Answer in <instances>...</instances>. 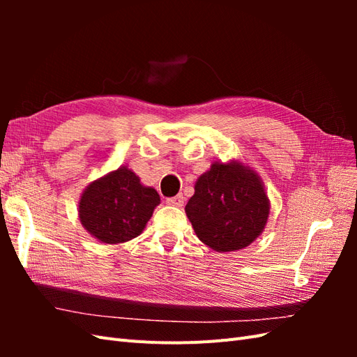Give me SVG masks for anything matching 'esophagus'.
Instances as JSON below:
<instances>
[{"mask_svg": "<svg viewBox=\"0 0 357 357\" xmlns=\"http://www.w3.org/2000/svg\"><path fill=\"white\" fill-rule=\"evenodd\" d=\"M167 204H169V205H176V207H181V205L185 204V197H183L181 193H178V195H176V197L167 198Z\"/></svg>", "mask_w": 357, "mask_h": 357, "instance_id": "1", "label": "esophagus"}]
</instances>
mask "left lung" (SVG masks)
Wrapping results in <instances>:
<instances>
[{
  "mask_svg": "<svg viewBox=\"0 0 357 357\" xmlns=\"http://www.w3.org/2000/svg\"><path fill=\"white\" fill-rule=\"evenodd\" d=\"M185 210L204 244L215 252H235L264 231L269 201L256 172L236 162H215L198 178Z\"/></svg>",
  "mask_w": 357,
  "mask_h": 357,
  "instance_id": "left-lung-1",
  "label": "left lung"
}]
</instances>
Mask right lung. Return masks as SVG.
I'll return each instance as SVG.
<instances>
[{
  "mask_svg": "<svg viewBox=\"0 0 357 357\" xmlns=\"http://www.w3.org/2000/svg\"><path fill=\"white\" fill-rule=\"evenodd\" d=\"M159 202L155 189L144 188L131 169L122 167L88 186L79 215L96 240L117 244L142 234Z\"/></svg>",
  "mask_w": 357,
  "mask_h": 357,
  "instance_id": "add662e5",
  "label": "right lung"
}]
</instances>
